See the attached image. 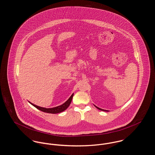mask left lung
Wrapping results in <instances>:
<instances>
[{"mask_svg":"<svg viewBox=\"0 0 155 155\" xmlns=\"http://www.w3.org/2000/svg\"><path fill=\"white\" fill-rule=\"evenodd\" d=\"M98 109H99V110H103V111H107V110H104V109H101V108H100V107H97V106H95Z\"/></svg>","mask_w":155,"mask_h":155,"instance_id":"obj_1","label":"left lung"}]
</instances>
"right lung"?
<instances>
[{
	"mask_svg": "<svg viewBox=\"0 0 155 155\" xmlns=\"http://www.w3.org/2000/svg\"><path fill=\"white\" fill-rule=\"evenodd\" d=\"M73 95H74V93H73L72 95L70 97V98L67 100L66 101L65 103H64L63 104H62L61 105H60L58 106H56L54 107H51V108H46L44 107H41V106H39L38 105H36V104L31 103L30 101H28V102L30 103H31L36 108H37L38 109L40 110L41 111H42L45 113H48L56 114V113H59L63 112V111L66 110L71 103V101H72V99L73 97Z\"/></svg>",
	"mask_w": 155,
	"mask_h": 155,
	"instance_id": "right-lung-1",
	"label": "right lung"
}]
</instances>
